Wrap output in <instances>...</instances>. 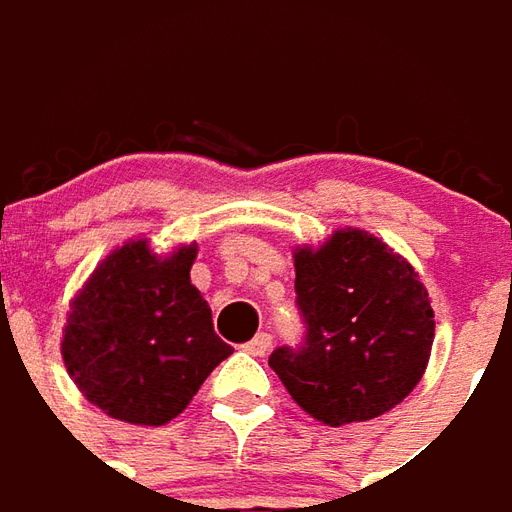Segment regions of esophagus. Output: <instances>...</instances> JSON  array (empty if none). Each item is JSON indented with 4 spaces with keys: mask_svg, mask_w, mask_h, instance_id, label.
<instances>
[{
    "mask_svg": "<svg viewBox=\"0 0 512 512\" xmlns=\"http://www.w3.org/2000/svg\"><path fill=\"white\" fill-rule=\"evenodd\" d=\"M270 347H273V336H270V333H256V336L245 344V353L262 358V355L270 353Z\"/></svg>",
    "mask_w": 512,
    "mask_h": 512,
    "instance_id": "obj_1",
    "label": "esophagus"
}]
</instances>
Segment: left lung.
Segmentation results:
<instances>
[{"label":"left lung","instance_id":"obj_1","mask_svg":"<svg viewBox=\"0 0 512 512\" xmlns=\"http://www.w3.org/2000/svg\"><path fill=\"white\" fill-rule=\"evenodd\" d=\"M295 303L306 325L270 366L314 419L366 422L400 405L424 375L436 320L411 264L378 237L344 228L295 253Z\"/></svg>","mask_w":512,"mask_h":512}]
</instances>
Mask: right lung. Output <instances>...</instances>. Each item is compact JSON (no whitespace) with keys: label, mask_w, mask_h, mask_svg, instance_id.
I'll return each instance as SVG.
<instances>
[{"label":"right lung","mask_w":512,"mask_h":512,"mask_svg":"<svg viewBox=\"0 0 512 512\" xmlns=\"http://www.w3.org/2000/svg\"><path fill=\"white\" fill-rule=\"evenodd\" d=\"M195 253L190 245L159 259L146 239L126 242L76 295L63 361L82 394L112 419L151 427L176 419L234 353L190 284Z\"/></svg>","instance_id":"obj_1"}]
</instances>
